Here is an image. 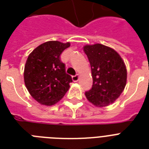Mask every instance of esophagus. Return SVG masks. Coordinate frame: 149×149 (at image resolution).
Masks as SVG:
<instances>
[{"label": "esophagus", "mask_w": 149, "mask_h": 149, "mask_svg": "<svg viewBox=\"0 0 149 149\" xmlns=\"http://www.w3.org/2000/svg\"><path fill=\"white\" fill-rule=\"evenodd\" d=\"M79 75L77 74V75H75V76H72V80H73V82H77L78 81V79H79Z\"/></svg>", "instance_id": "esophagus-1"}]
</instances>
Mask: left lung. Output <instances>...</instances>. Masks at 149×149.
<instances>
[{"instance_id":"obj_1","label":"left lung","mask_w":149,"mask_h":149,"mask_svg":"<svg viewBox=\"0 0 149 149\" xmlns=\"http://www.w3.org/2000/svg\"><path fill=\"white\" fill-rule=\"evenodd\" d=\"M84 51L91 66L93 86L85 93L96 107L113 104L125 90L127 70L120 55L111 48L101 45H86Z\"/></svg>"}]
</instances>
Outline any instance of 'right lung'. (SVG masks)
I'll return each mask as SVG.
<instances>
[{
    "label": "right lung",
    "mask_w": 149,
    "mask_h": 149,
    "mask_svg": "<svg viewBox=\"0 0 149 149\" xmlns=\"http://www.w3.org/2000/svg\"><path fill=\"white\" fill-rule=\"evenodd\" d=\"M70 42L49 41L38 45L27 58L24 79L29 93L39 104L52 106L64 97L72 83L60 55Z\"/></svg>",
    "instance_id": "1"
}]
</instances>
